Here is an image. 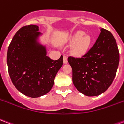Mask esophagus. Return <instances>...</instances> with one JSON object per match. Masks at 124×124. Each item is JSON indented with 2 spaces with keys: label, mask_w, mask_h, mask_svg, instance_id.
Returning a JSON list of instances; mask_svg holds the SVG:
<instances>
[{
  "label": "esophagus",
  "mask_w": 124,
  "mask_h": 124,
  "mask_svg": "<svg viewBox=\"0 0 124 124\" xmlns=\"http://www.w3.org/2000/svg\"><path fill=\"white\" fill-rule=\"evenodd\" d=\"M63 62L64 64H67L68 63V59H67V56H64V59H63Z\"/></svg>",
  "instance_id": "34e87169"
}]
</instances>
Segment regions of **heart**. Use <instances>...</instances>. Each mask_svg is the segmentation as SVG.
<instances>
[{
	"mask_svg": "<svg viewBox=\"0 0 124 124\" xmlns=\"http://www.w3.org/2000/svg\"><path fill=\"white\" fill-rule=\"evenodd\" d=\"M82 31H78L73 36L72 42L76 43L74 47V52L78 56H82L88 52L92 43V39L88 35H85Z\"/></svg>",
	"mask_w": 124,
	"mask_h": 124,
	"instance_id": "1",
	"label": "heart"
}]
</instances>
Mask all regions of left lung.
Returning a JSON list of instances; mask_svg holds the SVG:
<instances>
[{
  "label": "left lung",
  "mask_w": 124,
  "mask_h": 124,
  "mask_svg": "<svg viewBox=\"0 0 124 124\" xmlns=\"http://www.w3.org/2000/svg\"><path fill=\"white\" fill-rule=\"evenodd\" d=\"M98 39L81 58L69 56L73 84L88 96H98L112 84L117 72L120 54L116 41L109 31L100 29Z\"/></svg>",
  "instance_id": "1"
}]
</instances>
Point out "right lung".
<instances>
[{
    "label": "right lung",
    "mask_w": 124,
    "mask_h": 124,
    "mask_svg": "<svg viewBox=\"0 0 124 124\" xmlns=\"http://www.w3.org/2000/svg\"><path fill=\"white\" fill-rule=\"evenodd\" d=\"M36 25L20 28L7 50L8 70L12 84L28 97L38 98L48 93L55 76L63 65V56L53 60L46 56L45 46L38 43L41 35Z\"/></svg>",
    "instance_id": "obj_1"
}]
</instances>
